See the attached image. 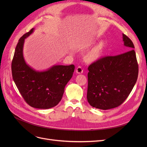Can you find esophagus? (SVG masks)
Returning <instances> with one entry per match:
<instances>
[{
	"label": "esophagus",
	"mask_w": 147,
	"mask_h": 147,
	"mask_svg": "<svg viewBox=\"0 0 147 147\" xmlns=\"http://www.w3.org/2000/svg\"><path fill=\"white\" fill-rule=\"evenodd\" d=\"M76 72L78 74H82L83 73V69L81 67H77L76 69Z\"/></svg>",
	"instance_id": "obj_1"
}]
</instances>
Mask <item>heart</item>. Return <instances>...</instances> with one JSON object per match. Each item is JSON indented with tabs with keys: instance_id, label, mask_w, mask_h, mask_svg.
I'll list each match as a JSON object with an SVG mask.
<instances>
[{
	"instance_id": "1",
	"label": "heart",
	"mask_w": 147,
	"mask_h": 147,
	"mask_svg": "<svg viewBox=\"0 0 147 147\" xmlns=\"http://www.w3.org/2000/svg\"><path fill=\"white\" fill-rule=\"evenodd\" d=\"M90 44L88 43L85 46H88ZM105 45L104 43L101 42L95 45L94 47L87 51L83 56L84 61L87 63H93L98 61L102 56L104 50Z\"/></svg>"
}]
</instances>
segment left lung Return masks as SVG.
<instances>
[{
    "mask_svg": "<svg viewBox=\"0 0 147 147\" xmlns=\"http://www.w3.org/2000/svg\"><path fill=\"white\" fill-rule=\"evenodd\" d=\"M125 53L100 58L88 67L87 99L96 109L109 110L120 105L132 91L138 76L133 42L123 34Z\"/></svg>",
    "mask_w": 147,
    "mask_h": 147,
    "instance_id": "obj_1",
    "label": "left lung"
}]
</instances>
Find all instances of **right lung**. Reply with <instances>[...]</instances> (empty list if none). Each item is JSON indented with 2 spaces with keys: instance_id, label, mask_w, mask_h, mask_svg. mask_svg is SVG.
I'll list each match as a JSON object with an SVG mask.
<instances>
[{
  "instance_id": "add662e5",
  "label": "right lung",
  "mask_w": 147,
  "mask_h": 147,
  "mask_svg": "<svg viewBox=\"0 0 147 147\" xmlns=\"http://www.w3.org/2000/svg\"><path fill=\"white\" fill-rule=\"evenodd\" d=\"M34 28L23 35L15 48L12 61L13 80L26 102L31 107L48 109L56 106L63 98L67 83L72 78L74 65H55L45 71H36L26 63L23 56L25 38Z\"/></svg>"
}]
</instances>
